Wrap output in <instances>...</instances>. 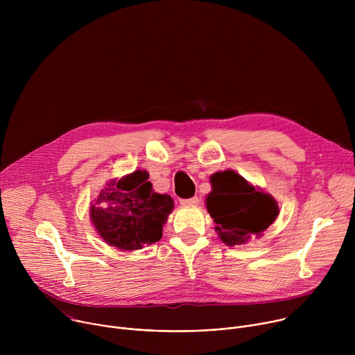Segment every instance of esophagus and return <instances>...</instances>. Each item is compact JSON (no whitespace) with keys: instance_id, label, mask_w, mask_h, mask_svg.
Returning a JSON list of instances; mask_svg holds the SVG:
<instances>
[{"instance_id":"obj_1","label":"esophagus","mask_w":355,"mask_h":355,"mask_svg":"<svg viewBox=\"0 0 355 355\" xmlns=\"http://www.w3.org/2000/svg\"><path fill=\"white\" fill-rule=\"evenodd\" d=\"M180 204L184 205V207H195L199 204V199L198 196H192V198H188V199H181Z\"/></svg>"}]
</instances>
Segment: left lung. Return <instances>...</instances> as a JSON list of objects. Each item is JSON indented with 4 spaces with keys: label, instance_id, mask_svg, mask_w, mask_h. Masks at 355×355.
<instances>
[{
    "label": "left lung",
    "instance_id": "left-lung-1",
    "mask_svg": "<svg viewBox=\"0 0 355 355\" xmlns=\"http://www.w3.org/2000/svg\"><path fill=\"white\" fill-rule=\"evenodd\" d=\"M212 192L207 208L220 240L227 245H241L259 237L277 219L275 199L250 185L232 170L211 177Z\"/></svg>",
    "mask_w": 355,
    "mask_h": 355
}]
</instances>
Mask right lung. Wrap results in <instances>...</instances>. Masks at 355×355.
I'll return each instance as SVG.
<instances>
[{"mask_svg": "<svg viewBox=\"0 0 355 355\" xmlns=\"http://www.w3.org/2000/svg\"><path fill=\"white\" fill-rule=\"evenodd\" d=\"M151 187L147 171L137 170L101 191L91 220L110 245L130 251L162 239L174 202Z\"/></svg>", "mask_w": 355, "mask_h": 355, "instance_id": "right-lung-1", "label": "right lung"}]
</instances>
